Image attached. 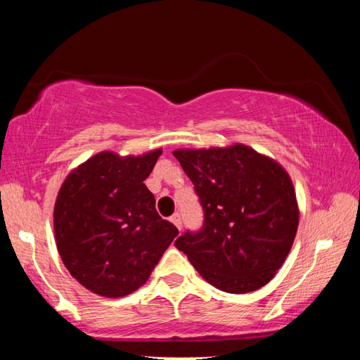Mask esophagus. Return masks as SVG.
<instances>
[{"mask_svg": "<svg viewBox=\"0 0 360 360\" xmlns=\"http://www.w3.org/2000/svg\"><path fill=\"white\" fill-rule=\"evenodd\" d=\"M169 221H172L176 225V227H178V230H181L182 225H181V216L179 214H173L172 217H169Z\"/></svg>", "mask_w": 360, "mask_h": 360, "instance_id": "esophagus-1", "label": "esophagus"}]
</instances>
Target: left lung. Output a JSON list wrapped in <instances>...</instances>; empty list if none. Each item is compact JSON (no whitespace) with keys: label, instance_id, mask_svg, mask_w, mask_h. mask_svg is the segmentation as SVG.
Returning <instances> with one entry per match:
<instances>
[{"label":"left lung","instance_id":"8db88e82","mask_svg":"<svg viewBox=\"0 0 360 360\" xmlns=\"http://www.w3.org/2000/svg\"><path fill=\"white\" fill-rule=\"evenodd\" d=\"M200 197L205 224L174 246L203 279L229 294L270 283L284 264L298 229V203L289 173L275 158L246 144L176 149Z\"/></svg>","mask_w":360,"mask_h":360}]
</instances>
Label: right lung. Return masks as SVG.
<instances>
[{"mask_svg":"<svg viewBox=\"0 0 360 360\" xmlns=\"http://www.w3.org/2000/svg\"><path fill=\"white\" fill-rule=\"evenodd\" d=\"M162 149L103 150L66 176L53 206L60 257L85 289L125 297L148 281L178 229L158 216L144 181Z\"/></svg>","mask_w":360,"mask_h":360,"instance_id":"right-lung-1","label":"right lung"}]
</instances>
